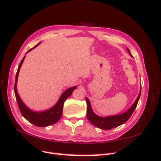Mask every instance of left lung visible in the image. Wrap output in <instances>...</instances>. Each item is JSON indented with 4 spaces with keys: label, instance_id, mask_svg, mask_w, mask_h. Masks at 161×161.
Segmentation results:
<instances>
[{
    "label": "left lung",
    "instance_id": "obj_1",
    "mask_svg": "<svg viewBox=\"0 0 161 161\" xmlns=\"http://www.w3.org/2000/svg\"><path fill=\"white\" fill-rule=\"evenodd\" d=\"M128 52L130 53L129 49H128ZM141 90L140 93L136 99L134 103L131 107L130 109L128 110L124 114L117 115L114 116L106 117V118H101V117L95 115L92 111L91 106L89 99L86 98V101L87 104V109H86V117L88 119L91 121V123L93 124L96 127L100 129H103L105 130H111L114 128L118 127V126L124 124L127 121L129 118L132 115L134 111L135 110L136 106L138 105V101L140 97Z\"/></svg>",
    "mask_w": 161,
    "mask_h": 161
}]
</instances>
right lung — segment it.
Listing matches in <instances>:
<instances>
[{
  "instance_id": "add662e5",
  "label": "right lung",
  "mask_w": 161,
  "mask_h": 161,
  "mask_svg": "<svg viewBox=\"0 0 161 161\" xmlns=\"http://www.w3.org/2000/svg\"><path fill=\"white\" fill-rule=\"evenodd\" d=\"M37 45L31 48L30 50H29L27 52L33 50V48H35ZM24 59H25V56H24V58L21 61L20 64L19 65L16 76H15V83H14V94H15V97H16L19 110H20L21 113L24 118H25L27 121H30V123L37 126V127H46V126L54 124L61 118L62 114L63 106H64L65 101L71 95L73 91L76 89V86H73L72 88L68 89L63 92L59 101H58V103L56 104V105L53 106L52 108L42 112H34L30 110V109H28L25 105V104L23 103V101L20 99V97H19L17 91V82L18 79L19 72V70H20L21 66L22 64Z\"/></svg>"
}]
</instances>
